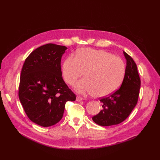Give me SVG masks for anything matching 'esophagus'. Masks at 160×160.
I'll list each match as a JSON object with an SVG mask.
<instances>
[{
  "label": "esophagus",
  "instance_id": "1",
  "mask_svg": "<svg viewBox=\"0 0 160 160\" xmlns=\"http://www.w3.org/2000/svg\"><path fill=\"white\" fill-rule=\"evenodd\" d=\"M83 99V98L82 97H80V96H77V101H78V102L81 101V100H82Z\"/></svg>",
  "mask_w": 160,
  "mask_h": 160
}]
</instances>
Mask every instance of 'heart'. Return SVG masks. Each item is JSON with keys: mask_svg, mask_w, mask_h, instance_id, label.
<instances>
[{"mask_svg": "<svg viewBox=\"0 0 160 160\" xmlns=\"http://www.w3.org/2000/svg\"><path fill=\"white\" fill-rule=\"evenodd\" d=\"M126 66L119 57L104 50L81 48L75 57L69 56L62 65V74L67 83L74 86L85 72L86 78L76 88L79 93L98 97L113 93L124 78Z\"/></svg>", "mask_w": 160, "mask_h": 160, "instance_id": "b5f03b06", "label": "heart"}]
</instances>
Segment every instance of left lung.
Wrapping results in <instances>:
<instances>
[{"instance_id":"obj_1","label":"left lung","mask_w":160,"mask_h":160,"mask_svg":"<svg viewBox=\"0 0 160 160\" xmlns=\"http://www.w3.org/2000/svg\"><path fill=\"white\" fill-rule=\"evenodd\" d=\"M127 60L125 74L121 88L113 93L100 100L102 110L92 117L100 126L118 124L123 122L138 103L141 80L137 65L131 56L123 51Z\"/></svg>"}]
</instances>
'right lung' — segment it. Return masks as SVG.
I'll list each match as a JSON object with an SVG mask.
<instances>
[{"instance_id":"obj_1","label":"right lung","mask_w":160,"mask_h":160,"mask_svg":"<svg viewBox=\"0 0 160 160\" xmlns=\"http://www.w3.org/2000/svg\"><path fill=\"white\" fill-rule=\"evenodd\" d=\"M67 48L42 45L27 58L21 73L19 98L30 121L43 127L60 121L67 101L76 95L62 77L61 60Z\"/></svg>"}]
</instances>
